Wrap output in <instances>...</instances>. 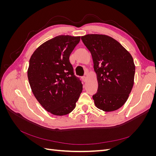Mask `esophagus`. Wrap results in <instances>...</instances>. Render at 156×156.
Wrapping results in <instances>:
<instances>
[{"mask_svg": "<svg viewBox=\"0 0 156 156\" xmlns=\"http://www.w3.org/2000/svg\"><path fill=\"white\" fill-rule=\"evenodd\" d=\"M82 80H83V81L84 82H85V81H87V77H86L85 76H84V77H82Z\"/></svg>", "mask_w": 156, "mask_h": 156, "instance_id": "esophagus-1", "label": "esophagus"}]
</instances>
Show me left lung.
Listing matches in <instances>:
<instances>
[{
  "mask_svg": "<svg viewBox=\"0 0 156 156\" xmlns=\"http://www.w3.org/2000/svg\"><path fill=\"white\" fill-rule=\"evenodd\" d=\"M81 40L90 51L98 89L92 96L96 107L114 111L126 102L134 84L135 66L119 41L104 34H87Z\"/></svg>",
  "mask_w": 156,
  "mask_h": 156,
  "instance_id": "8db88e82",
  "label": "left lung"
}]
</instances>
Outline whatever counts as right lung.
Returning a JSON list of instances; mask_svg holds the SVG:
<instances>
[{
    "mask_svg": "<svg viewBox=\"0 0 156 156\" xmlns=\"http://www.w3.org/2000/svg\"><path fill=\"white\" fill-rule=\"evenodd\" d=\"M80 36L60 35L39 46L29 60L27 75L32 92L40 105L51 114L72 112L83 90L74 75L69 55Z\"/></svg>",
    "mask_w": 156,
    "mask_h": 156,
    "instance_id": "right-lung-1",
    "label": "right lung"
}]
</instances>
